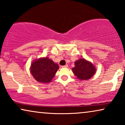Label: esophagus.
<instances>
[{
	"label": "esophagus",
	"instance_id": "obj_1",
	"mask_svg": "<svg viewBox=\"0 0 125 125\" xmlns=\"http://www.w3.org/2000/svg\"><path fill=\"white\" fill-rule=\"evenodd\" d=\"M68 65H65L62 66V68H68Z\"/></svg>",
	"mask_w": 125,
	"mask_h": 125
}]
</instances>
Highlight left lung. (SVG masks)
Segmentation results:
<instances>
[{"label":"left lung","instance_id":"1","mask_svg":"<svg viewBox=\"0 0 125 125\" xmlns=\"http://www.w3.org/2000/svg\"><path fill=\"white\" fill-rule=\"evenodd\" d=\"M75 66L72 71L75 76L80 80L90 79L95 73V68L92 62L84 59H80L74 62Z\"/></svg>","mask_w":125,"mask_h":125}]
</instances>
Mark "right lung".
Returning <instances> with one entry per match:
<instances>
[{
	"label": "right lung",
	"instance_id": "add662e5",
	"mask_svg": "<svg viewBox=\"0 0 125 125\" xmlns=\"http://www.w3.org/2000/svg\"><path fill=\"white\" fill-rule=\"evenodd\" d=\"M35 60L32 62L30 68L34 78L39 83H50L59 69V65L48 57Z\"/></svg>",
	"mask_w": 125,
	"mask_h": 125
}]
</instances>
